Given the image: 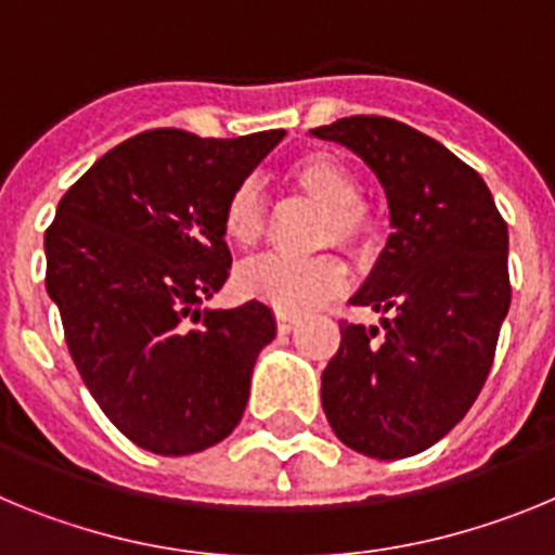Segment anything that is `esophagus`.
Listing matches in <instances>:
<instances>
[{
    "instance_id": "obj_1",
    "label": "esophagus",
    "mask_w": 555,
    "mask_h": 555,
    "mask_svg": "<svg viewBox=\"0 0 555 555\" xmlns=\"http://www.w3.org/2000/svg\"><path fill=\"white\" fill-rule=\"evenodd\" d=\"M297 325H300V320H297V317H288V313H278V331H281V333H292Z\"/></svg>"
}]
</instances>
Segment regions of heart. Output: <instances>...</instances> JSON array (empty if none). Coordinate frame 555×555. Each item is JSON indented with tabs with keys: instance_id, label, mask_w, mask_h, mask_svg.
Returning <instances> with one entry per match:
<instances>
[{
	"instance_id": "b5f03b06",
	"label": "heart",
	"mask_w": 555,
	"mask_h": 555,
	"mask_svg": "<svg viewBox=\"0 0 555 555\" xmlns=\"http://www.w3.org/2000/svg\"><path fill=\"white\" fill-rule=\"evenodd\" d=\"M288 180L302 197L325 208L320 242L341 244L356 253H366L375 242V219L361 203V183L356 171L327 152H313L294 166ZM224 238L235 247H255L267 233V199L261 185L244 180L233 189L222 210ZM238 292L249 300H261L278 313L300 317L313 311L347 283V267L336 255H313V258H286L267 255L238 269Z\"/></svg>"
}]
</instances>
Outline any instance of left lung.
<instances>
[{
  "mask_svg": "<svg viewBox=\"0 0 555 555\" xmlns=\"http://www.w3.org/2000/svg\"><path fill=\"white\" fill-rule=\"evenodd\" d=\"M311 132L375 171L395 228L352 297L384 313V331L338 325L322 409L358 453H423L464 420L492 370L512 306L508 228L478 171L403 121L350 116Z\"/></svg>",
  "mask_w": 555,
  "mask_h": 555,
  "instance_id": "8db88e82",
  "label": "left lung"
}]
</instances>
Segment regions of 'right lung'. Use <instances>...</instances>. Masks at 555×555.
I'll return each instance as SVG.
<instances>
[{
  "instance_id": "obj_1",
  "label": "right lung",
  "mask_w": 555,
  "mask_h": 555,
  "mask_svg": "<svg viewBox=\"0 0 555 555\" xmlns=\"http://www.w3.org/2000/svg\"><path fill=\"white\" fill-rule=\"evenodd\" d=\"M283 135L139 132L63 194L43 235L47 292L82 384L150 453H199L242 423L274 317L258 300L230 311L199 302L233 263L224 203Z\"/></svg>"
}]
</instances>
